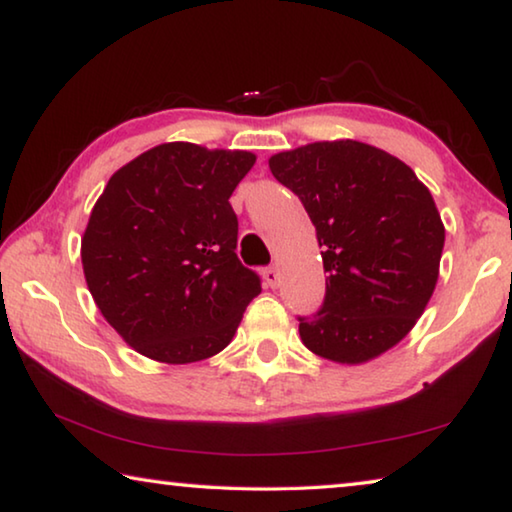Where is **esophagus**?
<instances>
[{
	"mask_svg": "<svg viewBox=\"0 0 512 512\" xmlns=\"http://www.w3.org/2000/svg\"><path fill=\"white\" fill-rule=\"evenodd\" d=\"M264 282H266L271 289H275L277 284H280V271H277L275 266H268L266 271H264Z\"/></svg>",
	"mask_w": 512,
	"mask_h": 512,
	"instance_id": "obj_1",
	"label": "esophagus"
}]
</instances>
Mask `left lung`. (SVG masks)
I'll return each instance as SVG.
<instances>
[{
	"label": "left lung",
	"instance_id": "1",
	"mask_svg": "<svg viewBox=\"0 0 512 512\" xmlns=\"http://www.w3.org/2000/svg\"><path fill=\"white\" fill-rule=\"evenodd\" d=\"M316 228L323 305L298 316L318 357L363 363L411 332L438 282L445 228L411 167L375 146L314 142L268 160Z\"/></svg>",
	"mask_w": 512,
	"mask_h": 512
}]
</instances>
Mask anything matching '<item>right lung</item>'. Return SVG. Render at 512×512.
Here are the masks:
<instances>
[{
    "label": "right lung",
    "mask_w": 512,
    "mask_h": 512,
    "mask_svg": "<svg viewBox=\"0 0 512 512\" xmlns=\"http://www.w3.org/2000/svg\"><path fill=\"white\" fill-rule=\"evenodd\" d=\"M253 164L248 151L169 142L108 180L81 239L83 273L103 318L144 357H214L262 291L235 253L230 205Z\"/></svg>",
    "instance_id": "add662e5"
}]
</instances>
